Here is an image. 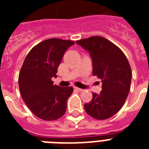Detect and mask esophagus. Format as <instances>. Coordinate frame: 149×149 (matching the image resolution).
I'll return each mask as SVG.
<instances>
[{"instance_id": "34e87169", "label": "esophagus", "mask_w": 149, "mask_h": 149, "mask_svg": "<svg viewBox=\"0 0 149 149\" xmlns=\"http://www.w3.org/2000/svg\"><path fill=\"white\" fill-rule=\"evenodd\" d=\"M73 88H74V90H76V91H84L83 89L79 88V87H77V86H74Z\"/></svg>"}]
</instances>
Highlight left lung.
I'll return each mask as SVG.
<instances>
[{"instance_id": "1", "label": "left lung", "mask_w": 149, "mask_h": 149, "mask_svg": "<svg viewBox=\"0 0 149 149\" xmlns=\"http://www.w3.org/2000/svg\"><path fill=\"white\" fill-rule=\"evenodd\" d=\"M76 43L90 53L93 75L102 82L101 92L93 93V98L84 104V109L95 119H107L118 113L127 97L132 77L129 63L118 46L100 36L84 38Z\"/></svg>"}]
</instances>
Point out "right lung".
I'll return each mask as SVG.
<instances>
[{"label": "right lung", "mask_w": 149, "mask_h": 149, "mask_svg": "<svg viewBox=\"0 0 149 149\" xmlns=\"http://www.w3.org/2000/svg\"><path fill=\"white\" fill-rule=\"evenodd\" d=\"M75 42L49 38L32 48L27 55L18 77L22 99L32 113L45 120H57L65 113L72 86L54 85L65 52Z\"/></svg>", "instance_id": "right-lung-1"}]
</instances>
